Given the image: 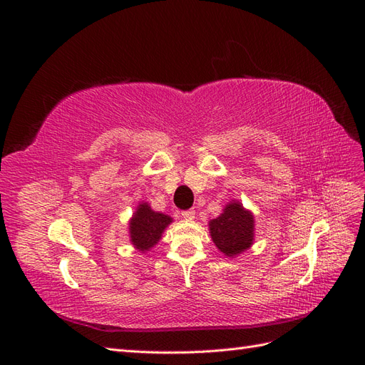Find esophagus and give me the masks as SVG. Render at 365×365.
Masks as SVG:
<instances>
[{
    "label": "esophagus",
    "mask_w": 365,
    "mask_h": 365,
    "mask_svg": "<svg viewBox=\"0 0 365 365\" xmlns=\"http://www.w3.org/2000/svg\"><path fill=\"white\" fill-rule=\"evenodd\" d=\"M195 215H196V212L193 208H190V210H184V212H181V216L184 217V219H187V220H192V219H195Z\"/></svg>",
    "instance_id": "34e87169"
}]
</instances>
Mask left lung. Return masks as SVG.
<instances>
[{"mask_svg": "<svg viewBox=\"0 0 365 365\" xmlns=\"http://www.w3.org/2000/svg\"><path fill=\"white\" fill-rule=\"evenodd\" d=\"M210 235L220 252L228 257L239 256L252 245L254 216L240 202H230L224 213L208 222Z\"/></svg>", "mask_w": 365, "mask_h": 365, "instance_id": "8db88e82", "label": "left lung"}]
</instances>
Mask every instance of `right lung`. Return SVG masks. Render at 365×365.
Returning <instances> with one entry per match:
<instances>
[{"mask_svg": "<svg viewBox=\"0 0 365 365\" xmlns=\"http://www.w3.org/2000/svg\"><path fill=\"white\" fill-rule=\"evenodd\" d=\"M172 222V217L153 212L148 202H141L129 220L130 242L138 251L145 252L158 244L163 231Z\"/></svg>", "mask_w": 365, "mask_h": 365, "instance_id": "add662e5", "label": "right lung"}]
</instances>
